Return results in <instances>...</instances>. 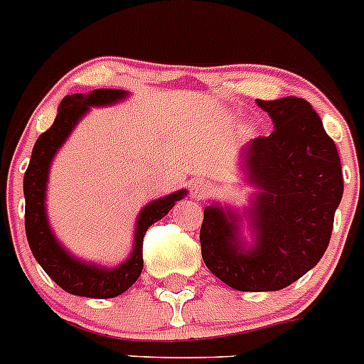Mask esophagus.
<instances>
[{"instance_id":"obj_1","label":"esophagus","mask_w":364,"mask_h":364,"mask_svg":"<svg viewBox=\"0 0 364 364\" xmlns=\"http://www.w3.org/2000/svg\"><path fill=\"white\" fill-rule=\"evenodd\" d=\"M192 196H194V198H205V196H208L210 194V185H208L207 181H194L192 183Z\"/></svg>"}]
</instances>
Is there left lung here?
<instances>
[{
    "label": "left lung",
    "instance_id": "left-lung-1",
    "mask_svg": "<svg viewBox=\"0 0 364 364\" xmlns=\"http://www.w3.org/2000/svg\"><path fill=\"white\" fill-rule=\"evenodd\" d=\"M273 134L243 148L247 183L258 186L247 208L252 245L232 210L210 205L200 230L201 257L221 282L238 291H278L318 264L343 198L335 143L311 104L299 97L257 100Z\"/></svg>",
    "mask_w": 364,
    "mask_h": 364
}]
</instances>
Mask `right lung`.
<instances>
[{
    "label": "right lung",
    "mask_w": 364,
    "mask_h": 364,
    "mask_svg": "<svg viewBox=\"0 0 364 364\" xmlns=\"http://www.w3.org/2000/svg\"><path fill=\"white\" fill-rule=\"evenodd\" d=\"M122 90H95L87 95H68L58 107V115L47 132L38 137L33 148L29 168L23 178L25 194V232L38 264L64 291L90 299H113L135 284L143 271V238L151 223L170 213L176 201L183 200L186 191L173 192L151 201L139 213L135 221L134 251L117 267H100L69 255L50 230L46 213V192L49 166L65 139L91 106H107L126 97Z\"/></svg>",
    "instance_id": "1"
}]
</instances>
